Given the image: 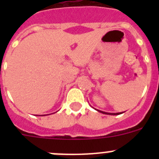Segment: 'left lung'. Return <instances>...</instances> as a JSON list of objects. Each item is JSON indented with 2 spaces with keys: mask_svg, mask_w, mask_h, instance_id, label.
I'll return each instance as SVG.
<instances>
[{
  "mask_svg": "<svg viewBox=\"0 0 159 159\" xmlns=\"http://www.w3.org/2000/svg\"><path fill=\"white\" fill-rule=\"evenodd\" d=\"M97 111L99 112H102V113H103V114H107V115H114V116H115V115H119V114H120V113H107V112L101 111H99V110H97Z\"/></svg>",
  "mask_w": 159,
  "mask_h": 159,
  "instance_id": "obj_1",
  "label": "left lung"
}]
</instances>
